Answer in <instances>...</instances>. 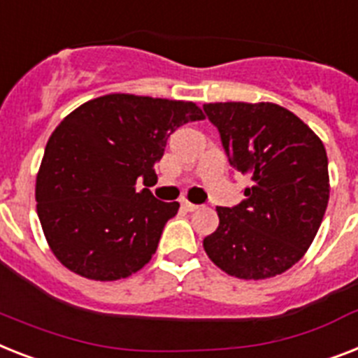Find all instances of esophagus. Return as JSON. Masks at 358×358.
I'll return each instance as SVG.
<instances>
[{
	"mask_svg": "<svg viewBox=\"0 0 358 358\" xmlns=\"http://www.w3.org/2000/svg\"><path fill=\"white\" fill-rule=\"evenodd\" d=\"M180 204H182V208H184L185 211H196V209H199V206L191 204V202H187V200H182Z\"/></svg>",
	"mask_w": 358,
	"mask_h": 358,
	"instance_id": "34e87169",
	"label": "esophagus"
}]
</instances>
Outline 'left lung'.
Instances as JSON below:
<instances>
[{"mask_svg":"<svg viewBox=\"0 0 358 358\" xmlns=\"http://www.w3.org/2000/svg\"><path fill=\"white\" fill-rule=\"evenodd\" d=\"M204 112L229 165L252 180L241 204L217 208L206 254L239 280L283 274L309 250L329 202L324 143L280 104L209 103Z\"/></svg>","mask_w":358,"mask_h":358,"instance_id":"left-lung-1","label":"left lung"}]
</instances>
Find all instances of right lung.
<instances>
[{"label":"right lung","instance_id":"1","mask_svg":"<svg viewBox=\"0 0 358 358\" xmlns=\"http://www.w3.org/2000/svg\"><path fill=\"white\" fill-rule=\"evenodd\" d=\"M204 119L189 101L110 94L92 99L51 134L36 176V211L60 263L95 281L129 278L152 259L178 202L145 187L174 130Z\"/></svg>","mask_w":358,"mask_h":358}]
</instances>
